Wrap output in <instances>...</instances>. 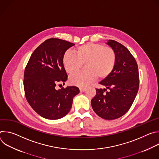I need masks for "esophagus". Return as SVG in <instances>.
<instances>
[{"label":"esophagus","mask_w":159,"mask_h":159,"mask_svg":"<svg viewBox=\"0 0 159 159\" xmlns=\"http://www.w3.org/2000/svg\"><path fill=\"white\" fill-rule=\"evenodd\" d=\"M79 89H80V92H84L85 90H86L85 88H82V87H80Z\"/></svg>","instance_id":"esophagus-1"}]
</instances>
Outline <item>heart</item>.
I'll return each mask as SVG.
<instances>
[{
	"label": "heart",
	"mask_w": 159,
	"mask_h": 159,
	"mask_svg": "<svg viewBox=\"0 0 159 159\" xmlns=\"http://www.w3.org/2000/svg\"><path fill=\"white\" fill-rule=\"evenodd\" d=\"M75 53L66 52L62 63L66 73H77L85 64V72L72 75L70 83L79 87H85L97 77L100 79L107 77L114 70L116 53L112 48L98 43H87L75 49Z\"/></svg>",
	"instance_id": "obj_1"
}]
</instances>
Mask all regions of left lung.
<instances>
[{"label":"left lung","mask_w":159,"mask_h":159,"mask_svg":"<svg viewBox=\"0 0 159 159\" xmlns=\"http://www.w3.org/2000/svg\"><path fill=\"white\" fill-rule=\"evenodd\" d=\"M106 44L115 51L116 63L111 74L99 82L106 88L96 89L91 105L99 116L111 120L121 117L131 107L139 88V74L137 61L125 46L111 39Z\"/></svg>","instance_id":"obj_1"}]
</instances>
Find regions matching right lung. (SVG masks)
<instances>
[{
	"instance_id": "add662e5",
	"label": "right lung",
	"mask_w": 159,
	"mask_h": 159,
	"mask_svg": "<svg viewBox=\"0 0 159 159\" xmlns=\"http://www.w3.org/2000/svg\"><path fill=\"white\" fill-rule=\"evenodd\" d=\"M75 44L58 38L44 41L32 53L24 74L26 98L39 115L58 120L70 111L73 98L80 92L75 86L57 90L58 82L67 80L62 63L65 52Z\"/></svg>"
}]
</instances>
